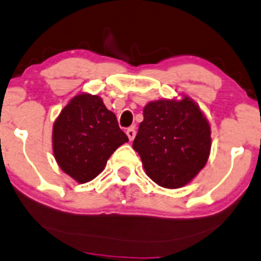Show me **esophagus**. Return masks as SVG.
<instances>
[{"instance_id": "1", "label": "esophagus", "mask_w": 261, "mask_h": 261, "mask_svg": "<svg viewBox=\"0 0 261 261\" xmlns=\"http://www.w3.org/2000/svg\"><path fill=\"white\" fill-rule=\"evenodd\" d=\"M125 133H127V136H128V138H129V141H133L134 137H136V134H137V132H136V129H134V128H128Z\"/></svg>"}]
</instances>
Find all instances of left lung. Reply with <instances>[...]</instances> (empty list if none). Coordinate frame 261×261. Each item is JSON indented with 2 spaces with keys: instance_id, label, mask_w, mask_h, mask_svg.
<instances>
[{
  "instance_id": "obj_1",
  "label": "left lung",
  "mask_w": 261,
  "mask_h": 261,
  "mask_svg": "<svg viewBox=\"0 0 261 261\" xmlns=\"http://www.w3.org/2000/svg\"><path fill=\"white\" fill-rule=\"evenodd\" d=\"M143 117L133 149L147 175L164 188L186 186L209 158L208 120L189 97L149 102Z\"/></svg>"
}]
</instances>
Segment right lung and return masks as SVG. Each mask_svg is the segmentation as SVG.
Segmentation results:
<instances>
[{"label": "right lung", "instance_id": "right-lung-1", "mask_svg": "<svg viewBox=\"0 0 261 261\" xmlns=\"http://www.w3.org/2000/svg\"><path fill=\"white\" fill-rule=\"evenodd\" d=\"M128 142L117 117L100 97L75 96L53 124V153L64 173L87 183L105 169L114 150Z\"/></svg>", "mask_w": 261, "mask_h": 261}]
</instances>
